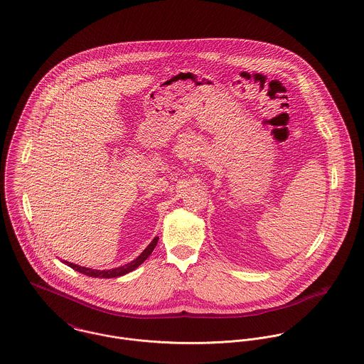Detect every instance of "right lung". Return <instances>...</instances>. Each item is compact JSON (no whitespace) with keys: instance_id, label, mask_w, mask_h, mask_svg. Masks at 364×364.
<instances>
[{"instance_id":"add662e5","label":"right lung","mask_w":364,"mask_h":364,"mask_svg":"<svg viewBox=\"0 0 364 364\" xmlns=\"http://www.w3.org/2000/svg\"><path fill=\"white\" fill-rule=\"evenodd\" d=\"M159 242V236H156L151 243L141 252V255L139 257H136L133 262L128 263V264L122 265V267H118V268H112V269H93V268H86V267H80V265L73 264V263H68L64 262L66 265H69L70 268H73L75 271L77 272H82L87 277H93V278H115V277H121V275H125L128 272L133 271L134 268H137L139 265L141 264L150 255L151 252L154 250L156 245Z\"/></svg>"}]
</instances>
